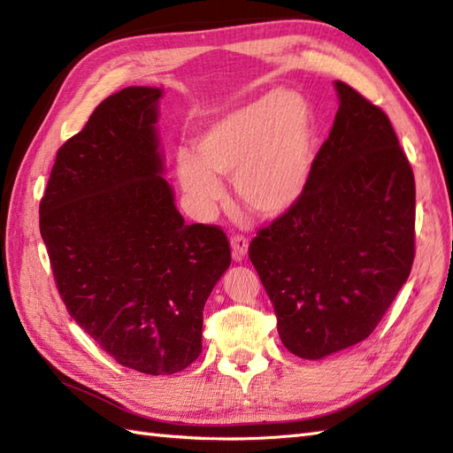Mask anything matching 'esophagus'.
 <instances>
[{
  "instance_id": "34e87169",
  "label": "esophagus",
  "mask_w": 453,
  "mask_h": 453,
  "mask_svg": "<svg viewBox=\"0 0 453 453\" xmlns=\"http://www.w3.org/2000/svg\"><path fill=\"white\" fill-rule=\"evenodd\" d=\"M232 249H234V258L239 261V258H243L247 255V249H249V239L245 235H232Z\"/></svg>"
}]
</instances>
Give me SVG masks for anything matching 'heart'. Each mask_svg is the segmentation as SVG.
<instances>
[{
  "mask_svg": "<svg viewBox=\"0 0 453 453\" xmlns=\"http://www.w3.org/2000/svg\"><path fill=\"white\" fill-rule=\"evenodd\" d=\"M311 169V112L300 95L278 91L229 111L179 151L177 175L198 208L221 198L218 177H234L251 214L276 218L303 195Z\"/></svg>",
  "mask_w": 453,
  "mask_h": 453,
  "instance_id": "1",
  "label": "heart"
}]
</instances>
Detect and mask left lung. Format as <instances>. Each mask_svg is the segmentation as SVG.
<instances>
[{"mask_svg": "<svg viewBox=\"0 0 453 453\" xmlns=\"http://www.w3.org/2000/svg\"><path fill=\"white\" fill-rule=\"evenodd\" d=\"M296 204L261 227L249 258L278 334L307 360L373 333L415 261V175L388 114L344 81Z\"/></svg>", "mask_w": 453, "mask_h": 453, "instance_id": "left-lung-1", "label": "left lung"}]
</instances>
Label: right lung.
<instances>
[{"mask_svg": "<svg viewBox=\"0 0 453 453\" xmlns=\"http://www.w3.org/2000/svg\"><path fill=\"white\" fill-rule=\"evenodd\" d=\"M161 89L104 99L58 150L41 198L44 239L67 313L120 365L185 370L202 352V311L232 263L224 229L192 224L161 177Z\"/></svg>", "mask_w": 453, "mask_h": 453, "instance_id": "add662e5", "label": "right lung"}]
</instances>
